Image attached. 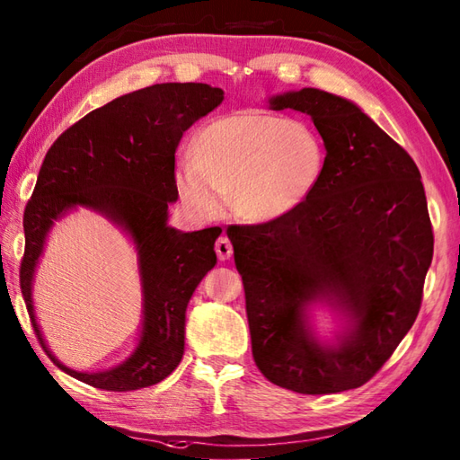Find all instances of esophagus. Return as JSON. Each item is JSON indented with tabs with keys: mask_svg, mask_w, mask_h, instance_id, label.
<instances>
[{
	"mask_svg": "<svg viewBox=\"0 0 460 460\" xmlns=\"http://www.w3.org/2000/svg\"><path fill=\"white\" fill-rule=\"evenodd\" d=\"M215 252H217L219 261H227L233 255V245H231L229 237L221 235L217 241H215Z\"/></svg>",
	"mask_w": 460,
	"mask_h": 460,
	"instance_id": "1",
	"label": "esophagus"
}]
</instances>
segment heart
Returning a JSON list of instances; mask_svg holds the SVG:
<instances>
[{
    "label": "heart",
    "instance_id": "heart-1",
    "mask_svg": "<svg viewBox=\"0 0 460 460\" xmlns=\"http://www.w3.org/2000/svg\"><path fill=\"white\" fill-rule=\"evenodd\" d=\"M191 154L175 165V185L201 219L221 217L227 195L245 221L285 217L310 198L326 168V144L314 126L265 109L205 124Z\"/></svg>",
    "mask_w": 460,
    "mask_h": 460
}]
</instances>
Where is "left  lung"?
<instances>
[{
  "label": "left lung",
  "instance_id": "1",
  "mask_svg": "<svg viewBox=\"0 0 460 460\" xmlns=\"http://www.w3.org/2000/svg\"><path fill=\"white\" fill-rule=\"evenodd\" d=\"M270 106L310 116L326 144V168L298 209L227 227L252 358L270 384L290 392L356 389L392 358L421 308L433 259L421 173L354 102L302 89ZM320 294L355 320L338 349H322L301 320V306Z\"/></svg>",
  "mask_w": 460,
  "mask_h": 460
}]
</instances>
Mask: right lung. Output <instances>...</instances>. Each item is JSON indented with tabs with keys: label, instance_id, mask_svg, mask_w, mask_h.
Returning <instances> with one entry per match:
<instances>
[{
	"label": "right lung",
	"instance_id": "add662e5",
	"mask_svg": "<svg viewBox=\"0 0 460 460\" xmlns=\"http://www.w3.org/2000/svg\"><path fill=\"white\" fill-rule=\"evenodd\" d=\"M221 102L223 91L203 83L146 86L83 116L49 148L23 211L19 287L39 344L68 376L104 392H134L160 384L181 361L185 308L217 262L213 245L221 229L180 233L165 225L168 203L178 199L175 150L183 132ZM75 204L120 222L141 252V344L122 367L99 375L68 370L48 354L31 305V279L46 231Z\"/></svg>",
	"mask_w": 460,
	"mask_h": 460
}]
</instances>
